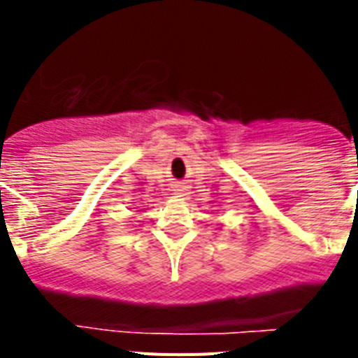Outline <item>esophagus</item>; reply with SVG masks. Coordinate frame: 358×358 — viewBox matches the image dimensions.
Segmentation results:
<instances>
[{"label": "esophagus", "instance_id": "1", "mask_svg": "<svg viewBox=\"0 0 358 358\" xmlns=\"http://www.w3.org/2000/svg\"><path fill=\"white\" fill-rule=\"evenodd\" d=\"M177 188H179V189H177V195H181V192H185V188H182V186H181V185L177 186Z\"/></svg>", "mask_w": 358, "mask_h": 358}]
</instances>
